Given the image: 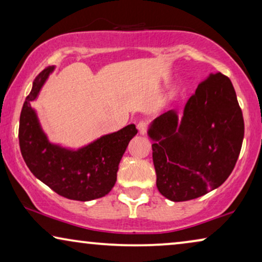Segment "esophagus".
I'll return each mask as SVG.
<instances>
[{"label": "esophagus", "mask_w": 262, "mask_h": 262, "mask_svg": "<svg viewBox=\"0 0 262 262\" xmlns=\"http://www.w3.org/2000/svg\"><path fill=\"white\" fill-rule=\"evenodd\" d=\"M137 128L139 131V135H145L146 130H148V124H146L145 121H139L137 125Z\"/></svg>", "instance_id": "34e87169"}]
</instances>
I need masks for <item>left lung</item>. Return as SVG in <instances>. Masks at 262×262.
<instances>
[{"mask_svg": "<svg viewBox=\"0 0 262 262\" xmlns=\"http://www.w3.org/2000/svg\"><path fill=\"white\" fill-rule=\"evenodd\" d=\"M148 136L163 196L186 202L220 187L234 169L245 136L231 81L211 73L187 100L181 118L175 110L161 114Z\"/></svg>", "mask_w": 262, "mask_h": 262, "instance_id": "left-lung-1", "label": "left lung"}]
</instances>
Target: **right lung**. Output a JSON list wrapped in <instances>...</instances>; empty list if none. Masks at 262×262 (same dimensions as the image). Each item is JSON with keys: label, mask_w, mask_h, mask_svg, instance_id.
<instances>
[{"label": "right lung", "mask_w": 262, "mask_h": 262, "mask_svg": "<svg viewBox=\"0 0 262 262\" xmlns=\"http://www.w3.org/2000/svg\"><path fill=\"white\" fill-rule=\"evenodd\" d=\"M55 66L34 78L20 114L19 143L27 167L57 194L71 200L98 199L108 194L128 142L137 135L134 124L81 146L70 149L49 141L38 114L32 107Z\"/></svg>", "instance_id": "add662e5"}]
</instances>
